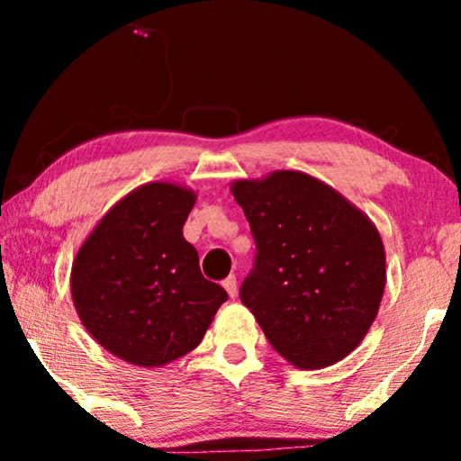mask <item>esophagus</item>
<instances>
[{
	"instance_id": "esophagus-1",
	"label": "esophagus",
	"mask_w": 461,
	"mask_h": 461,
	"mask_svg": "<svg viewBox=\"0 0 461 461\" xmlns=\"http://www.w3.org/2000/svg\"><path fill=\"white\" fill-rule=\"evenodd\" d=\"M222 285H224V289H226V294H229L232 300H235V298H237V294H239V289H237V279H235V276L230 275L229 279H224Z\"/></svg>"
}]
</instances>
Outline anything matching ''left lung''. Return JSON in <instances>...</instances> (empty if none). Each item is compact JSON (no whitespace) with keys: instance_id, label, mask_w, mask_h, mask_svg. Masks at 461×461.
I'll return each mask as SVG.
<instances>
[{"instance_id":"1","label":"left lung","mask_w":461,"mask_h":461,"mask_svg":"<svg viewBox=\"0 0 461 461\" xmlns=\"http://www.w3.org/2000/svg\"><path fill=\"white\" fill-rule=\"evenodd\" d=\"M258 254L241 302L270 346L298 369L348 357L377 317L386 254L375 224L336 188L276 169L235 180Z\"/></svg>"}]
</instances>
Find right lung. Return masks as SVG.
<instances>
[{
  "instance_id": "obj_1",
  "label": "right lung",
  "mask_w": 461,
  "mask_h": 461,
  "mask_svg": "<svg viewBox=\"0 0 461 461\" xmlns=\"http://www.w3.org/2000/svg\"><path fill=\"white\" fill-rule=\"evenodd\" d=\"M194 201L176 182L138 186L100 218L73 260L81 323L136 367H163L197 348L229 300L201 275L197 249L182 235Z\"/></svg>"
}]
</instances>
